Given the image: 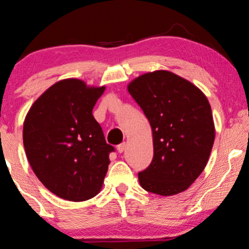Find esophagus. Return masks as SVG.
Returning <instances> with one entry per match:
<instances>
[{
    "label": "esophagus",
    "mask_w": 249,
    "mask_h": 249,
    "mask_svg": "<svg viewBox=\"0 0 249 249\" xmlns=\"http://www.w3.org/2000/svg\"><path fill=\"white\" fill-rule=\"evenodd\" d=\"M125 146H127V144H125V142H121L120 145H118V147H117V149H118V152L119 153H122L125 149Z\"/></svg>",
    "instance_id": "obj_1"
}]
</instances>
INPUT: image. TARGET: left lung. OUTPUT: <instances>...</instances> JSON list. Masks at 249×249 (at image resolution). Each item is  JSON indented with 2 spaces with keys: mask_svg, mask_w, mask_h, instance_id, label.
I'll use <instances>...</instances> for the list:
<instances>
[{
  "mask_svg": "<svg viewBox=\"0 0 249 249\" xmlns=\"http://www.w3.org/2000/svg\"><path fill=\"white\" fill-rule=\"evenodd\" d=\"M128 91L148 119L154 156L138 173L149 193L171 196L185 192L205 169L215 128L209 100L195 85L166 70L142 74Z\"/></svg>",
  "mask_w": 249,
  "mask_h": 249,
  "instance_id": "obj_1",
  "label": "left lung"
}]
</instances>
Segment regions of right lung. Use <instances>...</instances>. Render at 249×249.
Wrapping results in <instances>:
<instances>
[{
  "instance_id": "add662e5",
  "label": "right lung",
  "mask_w": 249,
  "mask_h": 249,
  "mask_svg": "<svg viewBox=\"0 0 249 249\" xmlns=\"http://www.w3.org/2000/svg\"><path fill=\"white\" fill-rule=\"evenodd\" d=\"M105 87L60 80L29 108L23 122L27 159L39 181L60 198L83 202L101 192L113 146L107 144L93 107Z\"/></svg>"
}]
</instances>
